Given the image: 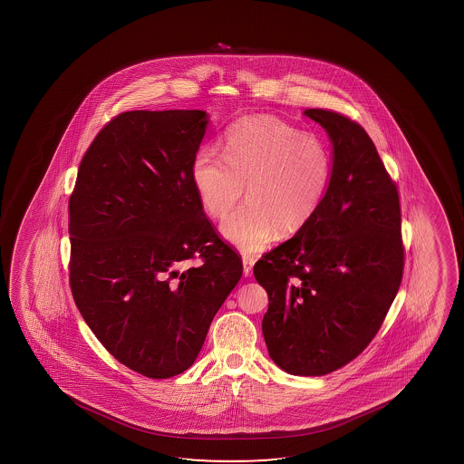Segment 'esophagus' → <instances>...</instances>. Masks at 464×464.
<instances>
[{
  "label": "esophagus",
  "mask_w": 464,
  "mask_h": 464,
  "mask_svg": "<svg viewBox=\"0 0 464 464\" xmlns=\"http://www.w3.org/2000/svg\"><path fill=\"white\" fill-rule=\"evenodd\" d=\"M242 263H244V274L246 276H252V271H254L255 258L254 256H250V255H244L242 256Z\"/></svg>",
  "instance_id": "34e87169"
}]
</instances>
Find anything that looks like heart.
Segmentation results:
<instances>
[{
  "mask_svg": "<svg viewBox=\"0 0 464 464\" xmlns=\"http://www.w3.org/2000/svg\"><path fill=\"white\" fill-rule=\"evenodd\" d=\"M191 179L204 209L225 218L223 235L246 252H260L280 235H293L317 214L331 179L322 140L271 115L246 117L225 136L223 155L201 150Z\"/></svg>",
  "mask_w": 464,
  "mask_h": 464,
  "instance_id": "1",
  "label": "heart"
}]
</instances>
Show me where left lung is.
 <instances>
[{
    "label": "left lung",
    "mask_w": 464,
    "mask_h": 464,
    "mask_svg": "<svg viewBox=\"0 0 464 464\" xmlns=\"http://www.w3.org/2000/svg\"><path fill=\"white\" fill-rule=\"evenodd\" d=\"M304 114L330 134L333 171L317 214L254 266L269 307L263 336L293 375L349 364L381 330L404 269L398 187L364 128L330 109Z\"/></svg>",
    "instance_id": "obj_1"
}]
</instances>
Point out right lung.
<instances>
[{"label":"right lung","mask_w":464,"mask_h":464,"mask_svg":"<svg viewBox=\"0 0 464 464\" xmlns=\"http://www.w3.org/2000/svg\"><path fill=\"white\" fill-rule=\"evenodd\" d=\"M206 127L195 109L121 112L87 149L68 203L77 309L115 360L149 379L190 368L242 276L191 179Z\"/></svg>","instance_id":"right-lung-1"}]
</instances>
